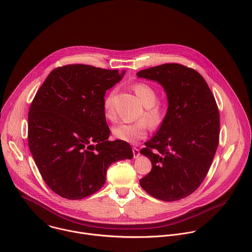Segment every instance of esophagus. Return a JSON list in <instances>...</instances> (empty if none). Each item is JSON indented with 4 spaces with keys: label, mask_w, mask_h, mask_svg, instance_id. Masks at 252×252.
Wrapping results in <instances>:
<instances>
[{
    "label": "esophagus",
    "mask_w": 252,
    "mask_h": 252,
    "mask_svg": "<svg viewBox=\"0 0 252 252\" xmlns=\"http://www.w3.org/2000/svg\"><path fill=\"white\" fill-rule=\"evenodd\" d=\"M133 154L134 158H138L140 156V149L138 147H133Z\"/></svg>",
    "instance_id": "esophagus-1"
}]
</instances>
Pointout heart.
<instances>
[{
	"mask_svg": "<svg viewBox=\"0 0 252 252\" xmlns=\"http://www.w3.org/2000/svg\"><path fill=\"white\" fill-rule=\"evenodd\" d=\"M132 87L144 106L143 117L145 120L141 119L132 123L121 122L112 128L113 136L116 139L126 143H135L139 140L144 139L147 136L148 126L152 129H157L162 125L166 114L164 105L157 101L158 92L155 87L143 81L135 83ZM113 95L114 90L110 91L105 97L103 105L105 115L110 120H113L115 117L112 102Z\"/></svg>",
	"mask_w": 252,
	"mask_h": 252,
	"instance_id": "1",
	"label": "heart"
}]
</instances>
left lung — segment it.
<instances>
[{
  "mask_svg": "<svg viewBox=\"0 0 252 252\" xmlns=\"http://www.w3.org/2000/svg\"><path fill=\"white\" fill-rule=\"evenodd\" d=\"M159 82L169 107L155 136L141 153L152 164L140 184L152 197L173 202L192 194L205 180L219 143V110L204 77L171 63L137 73Z\"/></svg>",
  "mask_w": 252,
  "mask_h": 252,
  "instance_id": "8db88e82",
  "label": "left lung"
}]
</instances>
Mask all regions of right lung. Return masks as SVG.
Here are the masks:
<instances>
[{"label": "right lung", "mask_w": 252, "mask_h": 252, "mask_svg": "<svg viewBox=\"0 0 252 252\" xmlns=\"http://www.w3.org/2000/svg\"><path fill=\"white\" fill-rule=\"evenodd\" d=\"M123 73L66 65L37 90L29 108L28 144L41 178L59 196L79 200L94 194L105 184L109 165L133 158L128 143L108 141L103 107L106 91Z\"/></svg>", "instance_id": "add662e5"}]
</instances>
